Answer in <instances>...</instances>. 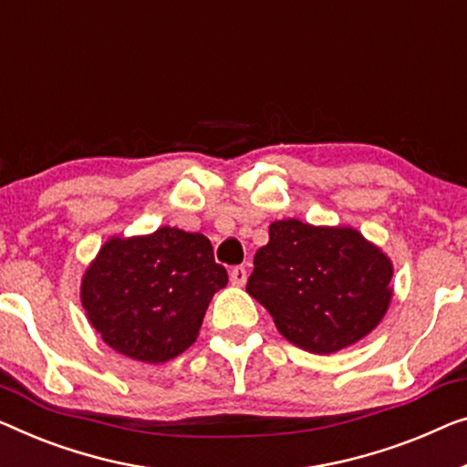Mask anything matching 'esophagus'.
Listing matches in <instances>:
<instances>
[{
  "mask_svg": "<svg viewBox=\"0 0 467 467\" xmlns=\"http://www.w3.org/2000/svg\"><path fill=\"white\" fill-rule=\"evenodd\" d=\"M231 281H233V285H245V281H247V268L245 266H234V268H231Z\"/></svg>",
  "mask_w": 467,
  "mask_h": 467,
  "instance_id": "obj_1",
  "label": "esophagus"
}]
</instances>
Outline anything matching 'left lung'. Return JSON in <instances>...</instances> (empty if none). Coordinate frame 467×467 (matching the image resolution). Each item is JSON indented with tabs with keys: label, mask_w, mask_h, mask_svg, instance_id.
<instances>
[{
	"label": "left lung",
	"mask_w": 467,
	"mask_h": 467,
	"mask_svg": "<svg viewBox=\"0 0 467 467\" xmlns=\"http://www.w3.org/2000/svg\"><path fill=\"white\" fill-rule=\"evenodd\" d=\"M257 249L247 294L302 350L331 354L358 342L384 318L392 264L352 228L278 220Z\"/></svg>",
	"instance_id": "1"
}]
</instances>
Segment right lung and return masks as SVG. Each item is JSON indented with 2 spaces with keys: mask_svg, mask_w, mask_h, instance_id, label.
Masks as SVG:
<instances>
[{
  "mask_svg": "<svg viewBox=\"0 0 467 467\" xmlns=\"http://www.w3.org/2000/svg\"><path fill=\"white\" fill-rule=\"evenodd\" d=\"M226 283L205 234L163 226L110 239L83 276L81 304L113 350L165 363L192 346L207 306Z\"/></svg>",
  "mask_w": 467,
  "mask_h": 467,
  "instance_id": "add662e5",
  "label": "right lung"
}]
</instances>
